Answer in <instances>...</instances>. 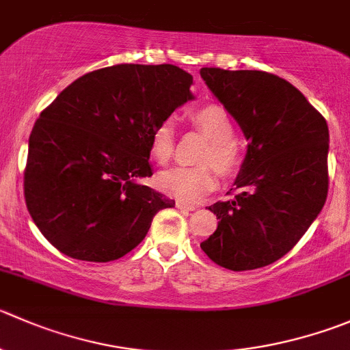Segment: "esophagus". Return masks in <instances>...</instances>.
I'll list each match as a JSON object with an SVG mask.
<instances>
[{
    "label": "esophagus",
    "mask_w": 350,
    "mask_h": 350,
    "mask_svg": "<svg viewBox=\"0 0 350 350\" xmlns=\"http://www.w3.org/2000/svg\"><path fill=\"white\" fill-rule=\"evenodd\" d=\"M176 208L188 210V212H191V210H195L196 206L195 205H189V203H185V202H176Z\"/></svg>",
    "instance_id": "esophagus-1"
}]
</instances>
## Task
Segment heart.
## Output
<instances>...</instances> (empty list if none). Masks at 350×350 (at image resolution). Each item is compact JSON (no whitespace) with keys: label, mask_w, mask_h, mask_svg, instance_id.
I'll return each instance as SVG.
<instances>
[{"label":"heart","mask_w":350,"mask_h":350,"mask_svg":"<svg viewBox=\"0 0 350 350\" xmlns=\"http://www.w3.org/2000/svg\"><path fill=\"white\" fill-rule=\"evenodd\" d=\"M193 126L198 128L208 145L200 155L202 165L172 167L159 174L157 185L165 195L179 202H198L217 185V173L222 178L237 174L243 165V148L236 140V128L229 113L220 104H208L191 114ZM150 154L157 164L165 165L174 155V130L171 123H162L152 133Z\"/></svg>","instance_id":"obj_1"}]
</instances>
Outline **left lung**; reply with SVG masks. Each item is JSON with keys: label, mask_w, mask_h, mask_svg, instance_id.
Listing matches in <instances>:
<instances>
[{"label": "left lung", "mask_w": 350, "mask_h": 350, "mask_svg": "<svg viewBox=\"0 0 350 350\" xmlns=\"http://www.w3.org/2000/svg\"><path fill=\"white\" fill-rule=\"evenodd\" d=\"M200 75L250 140L236 195L208 206L219 224L200 246L227 270L261 269L296 246L327 202V121L277 75L220 68Z\"/></svg>", "instance_id": "1"}]
</instances>
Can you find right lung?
<instances>
[{
	"label": "right lung",
	"instance_id": "add662e5",
	"mask_svg": "<svg viewBox=\"0 0 350 350\" xmlns=\"http://www.w3.org/2000/svg\"><path fill=\"white\" fill-rule=\"evenodd\" d=\"M193 77L172 64L90 71L40 113L29 138L23 195L56 250L113 261L144 241L174 200L137 183L150 178L152 133L193 99Z\"/></svg>",
	"mask_w": 350,
	"mask_h": 350
}]
</instances>
